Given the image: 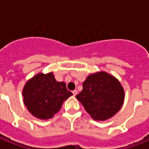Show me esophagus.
Returning <instances> with one entry per match:
<instances>
[{
    "label": "esophagus",
    "mask_w": 149,
    "mask_h": 149,
    "mask_svg": "<svg viewBox=\"0 0 149 149\" xmlns=\"http://www.w3.org/2000/svg\"><path fill=\"white\" fill-rule=\"evenodd\" d=\"M77 93H78V92H77V90H74V91H72V94H73V96L77 95Z\"/></svg>",
    "instance_id": "esophagus-1"
}]
</instances>
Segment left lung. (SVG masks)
<instances>
[{
  "instance_id": "8db88e82",
  "label": "left lung",
  "mask_w": 149,
  "mask_h": 149,
  "mask_svg": "<svg viewBox=\"0 0 149 149\" xmlns=\"http://www.w3.org/2000/svg\"><path fill=\"white\" fill-rule=\"evenodd\" d=\"M76 97L93 119L105 120L120 110L125 100V92L115 77L100 72L86 78L83 90Z\"/></svg>"
}]
</instances>
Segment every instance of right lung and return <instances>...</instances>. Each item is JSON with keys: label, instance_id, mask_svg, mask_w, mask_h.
Instances as JSON below:
<instances>
[{"label": "right lung", "instance_id": "obj_1", "mask_svg": "<svg viewBox=\"0 0 149 149\" xmlns=\"http://www.w3.org/2000/svg\"><path fill=\"white\" fill-rule=\"evenodd\" d=\"M72 93L65 83L56 81L52 72L39 73L27 82L23 89L24 105L29 112L39 119L52 118Z\"/></svg>", "mask_w": 149, "mask_h": 149}]
</instances>
